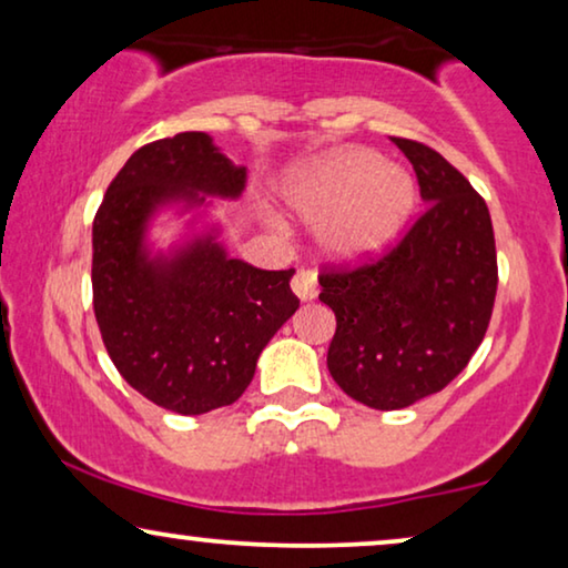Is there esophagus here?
Here are the masks:
<instances>
[{"instance_id":"34e87169","label":"esophagus","mask_w":568,"mask_h":568,"mask_svg":"<svg viewBox=\"0 0 568 568\" xmlns=\"http://www.w3.org/2000/svg\"><path fill=\"white\" fill-rule=\"evenodd\" d=\"M292 290L300 300H313L317 297V276L313 268H300L292 278Z\"/></svg>"}]
</instances>
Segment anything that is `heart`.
Here are the masks:
<instances>
[{"instance_id": "b5f03b06", "label": "heart", "mask_w": 568, "mask_h": 568, "mask_svg": "<svg viewBox=\"0 0 568 568\" xmlns=\"http://www.w3.org/2000/svg\"><path fill=\"white\" fill-rule=\"evenodd\" d=\"M410 201L408 178L383 168L379 154L369 150L333 154L294 191L297 212L310 222H325V243L344 258L379 251L408 216Z\"/></svg>"}]
</instances>
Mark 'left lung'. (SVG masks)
<instances>
[{
  "label": "left lung",
  "mask_w": 568,
  "mask_h": 568,
  "mask_svg": "<svg viewBox=\"0 0 568 568\" xmlns=\"http://www.w3.org/2000/svg\"><path fill=\"white\" fill-rule=\"evenodd\" d=\"M390 142L414 165L424 212L375 258L325 263L317 274L321 302L336 313L331 375L377 410L439 393L468 367L499 284L484 196L432 146Z\"/></svg>",
  "instance_id": "1"
}]
</instances>
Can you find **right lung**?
<instances>
[{
    "instance_id": "add662e5",
    "label": "right lung",
    "mask_w": 568,
    "mask_h": 568,
    "mask_svg": "<svg viewBox=\"0 0 568 568\" xmlns=\"http://www.w3.org/2000/svg\"><path fill=\"white\" fill-rule=\"evenodd\" d=\"M243 185L245 168L204 131H183L139 146L92 222V307L108 356L146 400L183 416L245 393L263 346L300 307L294 268H255L216 243L146 261L144 220L162 201L196 191L237 196Z\"/></svg>"
}]
</instances>
